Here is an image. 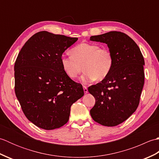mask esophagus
Wrapping results in <instances>:
<instances>
[{
    "mask_svg": "<svg viewBox=\"0 0 159 159\" xmlns=\"http://www.w3.org/2000/svg\"><path fill=\"white\" fill-rule=\"evenodd\" d=\"M83 89H84V92H85V93H88V89H87V87L86 86H83Z\"/></svg>",
    "mask_w": 159,
    "mask_h": 159,
    "instance_id": "obj_1",
    "label": "esophagus"
}]
</instances>
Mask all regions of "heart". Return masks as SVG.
<instances>
[{
	"mask_svg": "<svg viewBox=\"0 0 159 159\" xmlns=\"http://www.w3.org/2000/svg\"><path fill=\"white\" fill-rule=\"evenodd\" d=\"M70 55L61 58L63 71L70 79H75L83 67L82 80L85 83L106 79L113 66L112 53L97 43H80L71 49Z\"/></svg>",
	"mask_w": 159,
	"mask_h": 159,
	"instance_id": "b5f03b06",
	"label": "heart"
}]
</instances>
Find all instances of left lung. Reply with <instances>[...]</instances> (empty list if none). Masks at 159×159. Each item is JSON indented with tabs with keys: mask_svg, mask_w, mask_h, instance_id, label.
Returning a JSON list of instances; mask_svg holds the SVG:
<instances>
[{
	"mask_svg": "<svg viewBox=\"0 0 159 159\" xmlns=\"http://www.w3.org/2000/svg\"><path fill=\"white\" fill-rule=\"evenodd\" d=\"M90 40L107 43L113 57L108 76L88 88L96 99L91 116L103 126H117L139 106L145 79L143 57L134 40L124 33L110 31L92 36Z\"/></svg>",
	"mask_w": 159,
	"mask_h": 159,
	"instance_id": "1",
	"label": "left lung"
}]
</instances>
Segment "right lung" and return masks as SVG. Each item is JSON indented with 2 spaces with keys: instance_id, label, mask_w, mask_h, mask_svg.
<instances>
[{
  "instance_id": "obj_1",
  "label": "right lung",
  "mask_w": 159,
  "mask_h": 159,
  "mask_svg": "<svg viewBox=\"0 0 159 159\" xmlns=\"http://www.w3.org/2000/svg\"><path fill=\"white\" fill-rule=\"evenodd\" d=\"M77 38L40 31L30 38L14 65L15 93L24 114L45 130L65 125L70 107L84 95L82 85L64 72L62 54Z\"/></svg>"
}]
</instances>
